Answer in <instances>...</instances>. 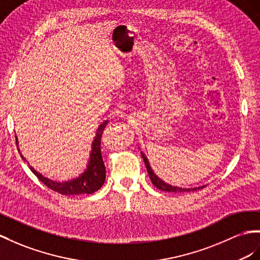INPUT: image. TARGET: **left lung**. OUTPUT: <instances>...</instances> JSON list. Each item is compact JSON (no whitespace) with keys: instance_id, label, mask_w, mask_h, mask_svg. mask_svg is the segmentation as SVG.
<instances>
[{"instance_id":"obj_1","label":"left lung","mask_w":260,"mask_h":260,"mask_svg":"<svg viewBox=\"0 0 260 260\" xmlns=\"http://www.w3.org/2000/svg\"><path fill=\"white\" fill-rule=\"evenodd\" d=\"M141 154H142L143 160L145 162L146 169H147L148 176L150 178L152 184H154L155 187L158 188L159 190H162V191H166V192H189V191H196V190H200V189L205 188V185H200V187H197V188H180V187H175V185L168 184L167 182H165L164 180H161V179L155 174L154 170L151 169L150 164L148 161V158L146 157V155L144 154V152L141 151Z\"/></svg>"}]
</instances>
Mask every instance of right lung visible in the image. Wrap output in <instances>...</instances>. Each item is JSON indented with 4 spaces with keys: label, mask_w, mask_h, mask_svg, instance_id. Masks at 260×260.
Instances as JSON below:
<instances>
[{
    "label": "right lung",
    "mask_w": 260,
    "mask_h": 260,
    "mask_svg": "<svg viewBox=\"0 0 260 260\" xmlns=\"http://www.w3.org/2000/svg\"><path fill=\"white\" fill-rule=\"evenodd\" d=\"M109 121H104L99 125L96 129L95 136L93 138L91 145V151L88 165L85 170L77 178H73L71 180L67 181H55L50 180L47 177H44L41 172L36 171L34 168L29 166V162L26 161L25 157L21 154V150L18 149L19 154L24 161L28 164V167L39 180L47 185L51 190L57 191L58 193L64 196H77V194H91L94 193L100 188L102 187L105 181V166L101 155V137L102 133L105 128ZM16 137V144L18 145V139Z\"/></svg>",
    "instance_id": "1"
}]
</instances>
